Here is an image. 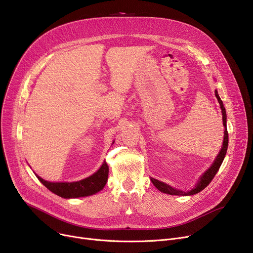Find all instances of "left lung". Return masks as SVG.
I'll return each mask as SVG.
<instances>
[{"mask_svg":"<svg viewBox=\"0 0 253 253\" xmlns=\"http://www.w3.org/2000/svg\"><path fill=\"white\" fill-rule=\"evenodd\" d=\"M215 93V97L217 98V101L220 105V110H221V114H222V124L224 127V131H223V141H222V147L218 153V155L216 156L214 162L212 163V165L204 172V173L200 176V179L197 182V184L193 189H191L190 191H181L178 189H175L171 185L160 181L158 179H155L153 177H151V181L153 182V184L155 187L164 194H168V195H174V196H192L195 194L200 193L202 190H204L207 185L210 183V181L213 179V177L215 176V174L217 173V171L223 161V159L225 157V154H227L228 151V144H229V134H228V130H227V113H225V109L223 106V103L218 95V92L215 89L214 91Z\"/></svg>","mask_w":253,"mask_h":253,"instance_id":"1","label":"left lung"}]
</instances>
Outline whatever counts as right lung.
<instances>
[{
	"label": "right lung",
	"instance_id": "right-lung-1",
	"mask_svg": "<svg viewBox=\"0 0 253 253\" xmlns=\"http://www.w3.org/2000/svg\"><path fill=\"white\" fill-rule=\"evenodd\" d=\"M115 140L112 144H114ZM36 174V173H35ZM38 179L41 181L45 187L54 193L55 195L64 198V199H75V198H82L91 195H95L96 193L100 192L108 181L109 176V166L105 163V161L101 164L99 169L94 172L92 175L78 180V181H47L43 179L41 176L36 174Z\"/></svg>",
	"mask_w": 253,
	"mask_h": 253
}]
</instances>
